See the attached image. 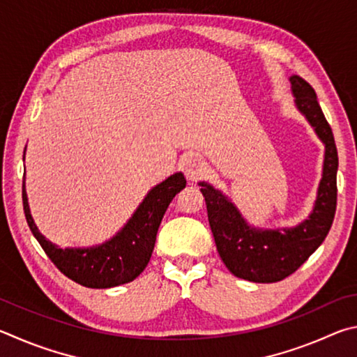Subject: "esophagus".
I'll return each instance as SVG.
<instances>
[{
	"label": "esophagus",
	"mask_w": 357,
	"mask_h": 357,
	"mask_svg": "<svg viewBox=\"0 0 357 357\" xmlns=\"http://www.w3.org/2000/svg\"><path fill=\"white\" fill-rule=\"evenodd\" d=\"M204 169L205 162L196 155H191L183 161V171L190 182H197V178L204 174Z\"/></svg>",
	"instance_id": "esophagus-1"
}]
</instances>
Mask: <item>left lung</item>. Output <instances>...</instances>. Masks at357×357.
<instances>
[{
    "label": "left lung",
    "instance_id": "left-lung-1",
    "mask_svg": "<svg viewBox=\"0 0 357 357\" xmlns=\"http://www.w3.org/2000/svg\"><path fill=\"white\" fill-rule=\"evenodd\" d=\"M290 83L295 106L324 144L323 174L307 220L293 227H254L222 191L199 182L224 265L234 276L259 284L278 282L295 273L326 238L335 215L339 156L333 130L317 102L314 87L298 75H291Z\"/></svg>",
    "mask_w": 357,
    "mask_h": 357
}]
</instances>
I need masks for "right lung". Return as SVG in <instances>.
<instances>
[{
    "label": "right lung",
    "mask_w": 357,
    "mask_h": 357,
    "mask_svg": "<svg viewBox=\"0 0 357 357\" xmlns=\"http://www.w3.org/2000/svg\"><path fill=\"white\" fill-rule=\"evenodd\" d=\"M185 186L183 174H172L147 192L127 224L112 238L91 248L62 249L47 240L31 216L24 183L23 210L31 232L61 273L87 289H111L131 282L144 271L152 257L162 216L175 195Z\"/></svg>",
    "instance_id": "right-lung-1"
}]
</instances>
